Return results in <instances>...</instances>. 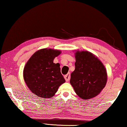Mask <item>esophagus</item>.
<instances>
[{"instance_id": "esophagus-1", "label": "esophagus", "mask_w": 127, "mask_h": 127, "mask_svg": "<svg viewBox=\"0 0 127 127\" xmlns=\"http://www.w3.org/2000/svg\"><path fill=\"white\" fill-rule=\"evenodd\" d=\"M64 78H65V80L67 81H69V80H70V73H67V74H66V75L64 76Z\"/></svg>"}]
</instances>
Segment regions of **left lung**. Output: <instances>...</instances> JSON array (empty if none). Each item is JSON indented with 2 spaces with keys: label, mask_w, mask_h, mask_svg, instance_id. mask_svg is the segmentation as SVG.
Instances as JSON below:
<instances>
[{
  "label": "left lung",
  "mask_w": 127,
  "mask_h": 127,
  "mask_svg": "<svg viewBox=\"0 0 127 127\" xmlns=\"http://www.w3.org/2000/svg\"><path fill=\"white\" fill-rule=\"evenodd\" d=\"M75 58V69L71 73L70 83L80 98L90 99L105 88L106 70L102 62L90 52L77 51Z\"/></svg>",
  "instance_id": "1"
}]
</instances>
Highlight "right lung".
Wrapping results in <instances>:
<instances>
[{
	"instance_id": "1",
	"label": "right lung",
	"mask_w": 127,
	"mask_h": 127,
	"mask_svg": "<svg viewBox=\"0 0 127 127\" xmlns=\"http://www.w3.org/2000/svg\"><path fill=\"white\" fill-rule=\"evenodd\" d=\"M60 50L43 48L32 55L24 69V79L31 92L43 98H51L59 87L65 82L60 64L54 60Z\"/></svg>"
}]
</instances>
